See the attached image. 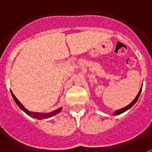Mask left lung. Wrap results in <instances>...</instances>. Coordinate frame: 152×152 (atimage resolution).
<instances>
[{
  "mask_svg": "<svg viewBox=\"0 0 152 152\" xmlns=\"http://www.w3.org/2000/svg\"><path fill=\"white\" fill-rule=\"evenodd\" d=\"M141 91H142V88H140V90H139V93H138V95L136 96V97H135V98H134V100L133 102H131V103H130V104H128L127 106H126V107L122 108V109H121V110H116V111H115V112H114V115H118V114H121V113H124L125 111L128 110L129 109H130V108L132 107V106H133L134 104H135L136 102L138 101V99H139V96H140V93H141Z\"/></svg>",
  "mask_w": 152,
  "mask_h": 152,
  "instance_id": "8db88e82",
  "label": "left lung"
}]
</instances>
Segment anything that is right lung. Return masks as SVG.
Returning <instances> with one entry per match:
<instances>
[{"label": "right lung", "mask_w": 152, "mask_h": 152, "mask_svg": "<svg viewBox=\"0 0 152 152\" xmlns=\"http://www.w3.org/2000/svg\"><path fill=\"white\" fill-rule=\"evenodd\" d=\"M11 94H12V96H13L14 102H16V104L18 105V107L20 108L22 110L24 111L25 113H26L27 115L30 116L31 118H33L39 119V120H41V119H45V118H50V117L55 116L56 114L59 113V112L62 110V108H59L58 110H56L53 111V112H50V113H35V112H31V111L28 110L27 109H26V108L22 105V103L19 102L18 99H17L16 96H14V94H13L12 91H11Z\"/></svg>", "instance_id": "add662e5"}]
</instances>
